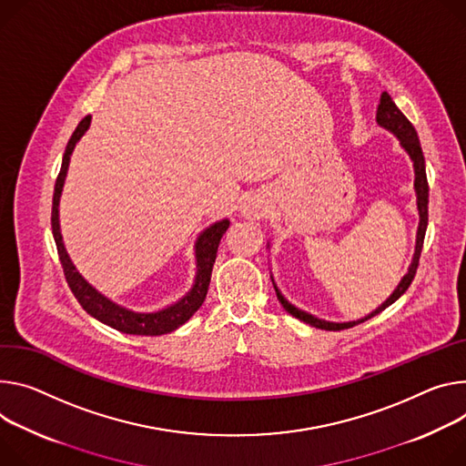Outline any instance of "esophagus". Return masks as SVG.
<instances>
[{
  "mask_svg": "<svg viewBox=\"0 0 466 466\" xmlns=\"http://www.w3.org/2000/svg\"><path fill=\"white\" fill-rule=\"evenodd\" d=\"M268 211V204H266V198L258 193H252L248 195L243 202H241V214L243 218L247 219H258L262 218Z\"/></svg>",
  "mask_w": 466,
  "mask_h": 466,
  "instance_id": "1",
  "label": "esophagus"
}]
</instances>
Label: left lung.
<instances>
[{
	"label": "left lung",
	"mask_w": 466,
	"mask_h": 466,
	"mask_svg": "<svg viewBox=\"0 0 466 466\" xmlns=\"http://www.w3.org/2000/svg\"><path fill=\"white\" fill-rule=\"evenodd\" d=\"M377 124L383 126L385 130L392 132L398 139H400V145L403 147V150L409 154V157L412 159V165H414V191H416V204H418V214H420V223H418V232H416V248H414V257H412V262L409 266V271L405 273V277L401 279V282L398 284V288L394 289V293L390 295V298L380 305L379 309H375L371 314H368L366 318L362 319H357V321H348V323H332V321H325V319H319L305 310H299L295 309L293 305H289L284 295L279 291V288L275 286V291H277V298L280 301V305L298 319L316 327V329H323V330H342V329H350V327H355L362 321H368L370 318L377 316L379 312H383L387 307H390L394 301H398L401 295L407 291V288L410 286L414 275H416V269H418V262H420V252H421V247H424V238H426V228H428V204H430V186H428V177H426V159H424V152H421V147H420V141H418V134L414 130V126L409 122V118L398 109V106L394 104V100L390 98L389 93H383L380 95V100H379V106H377ZM273 280V279H271Z\"/></svg>",
	"instance_id": "left-lung-1"
}]
</instances>
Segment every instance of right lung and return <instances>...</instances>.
Wrapping results in <instances>:
<instances>
[{"label": "right lung", "instance_id": "1", "mask_svg": "<svg viewBox=\"0 0 466 466\" xmlns=\"http://www.w3.org/2000/svg\"><path fill=\"white\" fill-rule=\"evenodd\" d=\"M89 124H91V115L83 118L77 124V128L74 130V134L66 145L63 163H61V171H59L57 182H56V189H54L52 232H54V239L57 245L59 260H61V266L65 271V279L74 293V298L83 307V310H87V314H91L98 321L120 330V332H126V334H137V336L167 334V332L178 329L180 325H184L202 307V303L206 299V293H208L209 279H211V269H214V264H216L218 247H219L221 238L227 232L230 221L223 219L219 223H214L198 236V239L195 243V257H197L195 284L175 305L167 307L163 310H157V312H134V310H128V309H124V307L109 301L106 295H102L96 288H93L86 279H83L76 271L74 264L70 262V258L66 255L61 228H59V198H61V191H63L66 171H68L70 154H72L76 143L81 139V136L87 132Z\"/></svg>", "mask_w": 466, "mask_h": 466}]
</instances>
